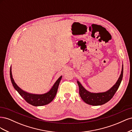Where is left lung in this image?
Listing matches in <instances>:
<instances>
[{"label": "left lung", "instance_id": "left-lung-1", "mask_svg": "<svg viewBox=\"0 0 132 132\" xmlns=\"http://www.w3.org/2000/svg\"><path fill=\"white\" fill-rule=\"evenodd\" d=\"M123 74V66L122 65L121 74L119 76L117 81L110 90L104 92V93H90V92L87 91L79 81H77L79 87V95L82 100L87 104L93 106H99L105 104L108 101H109L116 93L122 81Z\"/></svg>", "mask_w": 132, "mask_h": 132}]
</instances>
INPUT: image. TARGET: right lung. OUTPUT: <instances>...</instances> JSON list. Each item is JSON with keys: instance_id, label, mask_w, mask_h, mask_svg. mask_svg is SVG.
Segmentation results:
<instances>
[{"instance_id": "1", "label": "right lung", "mask_w": 132, "mask_h": 132, "mask_svg": "<svg viewBox=\"0 0 132 132\" xmlns=\"http://www.w3.org/2000/svg\"><path fill=\"white\" fill-rule=\"evenodd\" d=\"M10 76L11 82L13 84V85L15 89L18 92L19 94L21 95V96L23 97V98L27 103L35 106H41L46 105L48 104L51 101H52V100L55 97V95L57 94L59 82L61 81V79L62 78V76L60 77L56 81V82L54 83V84L53 85L51 89L48 92H47V93L41 95H37L28 93L27 92H25L20 88L14 80L13 75H12L11 68L10 70Z\"/></svg>"}]
</instances>
